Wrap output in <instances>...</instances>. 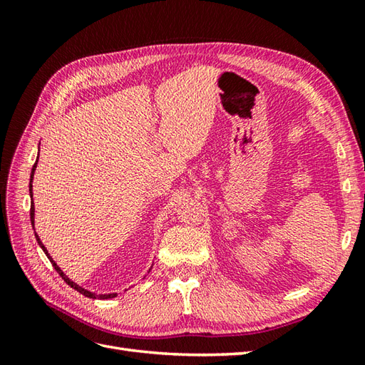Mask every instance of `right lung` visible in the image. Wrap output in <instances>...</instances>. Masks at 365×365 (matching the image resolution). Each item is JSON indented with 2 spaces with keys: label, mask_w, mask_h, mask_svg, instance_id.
<instances>
[{
  "label": "right lung",
  "mask_w": 365,
  "mask_h": 365,
  "mask_svg": "<svg viewBox=\"0 0 365 365\" xmlns=\"http://www.w3.org/2000/svg\"><path fill=\"white\" fill-rule=\"evenodd\" d=\"M38 158V157H37ZM36 166H37V161L34 163V166H33V170H31V178H29V195H31V212H29V215H31V224H33L34 226V202H33V178H34V170H36ZM36 234V232H34ZM36 240H37V243H38V246L42 247L43 250V252L46 254V257L50 259V262L53 263V267H54V269L58 271L59 273V276L64 279V281L72 287V289H75L76 292H80L81 294H84V297H88V298H92V299H108V298H114V297H118V293H108V294H97V293H92V292H89V290H86V289H83V287H80L78 284H75L72 279H68V276H66L64 274V271L61 269L58 265H56V262H54L51 257H50V254H48V251H46V247L42 245V242H41V238H38V235L36 234Z\"/></svg>",
  "instance_id": "obj_1"
}]
</instances>
